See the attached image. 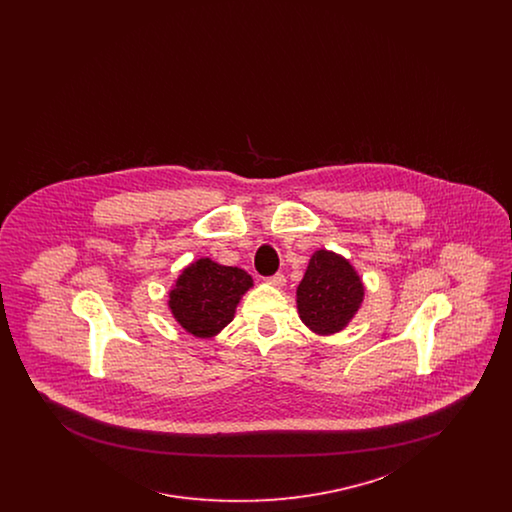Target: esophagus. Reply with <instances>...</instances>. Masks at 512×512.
<instances>
[{
    "label": "esophagus",
    "instance_id": "obj_1",
    "mask_svg": "<svg viewBox=\"0 0 512 512\" xmlns=\"http://www.w3.org/2000/svg\"><path fill=\"white\" fill-rule=\"evenodd\" d=\"M268 284H270V286H274V288H282V286L286 284V276L278 272V274H274V276H270V278H268Z\"/></svg>",
    "mask_w": 512,
    "mask_h": 512
}]
</instances>
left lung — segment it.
Wrapping results in <instances>:
<instances>
[{"label":"left lung","mask_w":512,"mask_h":512,"mask_svg":"<svg viewBox=\"0 0 512 512\" xmlns=\"http://www.w3.org/2000/svg\"><path fill=\"white\" fill-rule=\"evenodd\" d=\"M295 297L301 322L318 336H332L341 332L361 309L365 284L345 257L318 249Z\"/></svg>","instance_id":"left-lung-1"}]
</instances>
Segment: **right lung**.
I'll return each mask as SVG.
<instances>
[{"label":"right lung","instance_id":"1","mask_svg":"<svg viewBox=\"0 0 512 512\" xmlns=\"http://www.w3.org/2000/svg\"><path fill=\"white\" fill-rule=\"evenodd\" d=\"M253 278L244 268L224 267L201 257L182 268L169 292L174 320L195 338H215L226 328Z\"/></svg>","mask_w":512,"mask_h":512}]
</instances>
